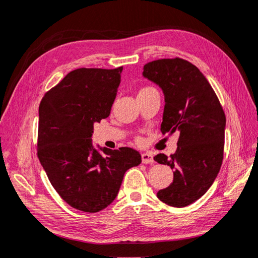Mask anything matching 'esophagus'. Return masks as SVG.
Wrapping results in <instances>:
<instances>
[{
    "label": "esophagus",
    "mask_w": 258,
    "mask_h": 258,
    "mask_svg": "<svg viewBox=\"0 0 258 258\" xmlns=\"http://www.w3.org/2000/svg\"><path fill=\"white\" fill-rule=\"evenodd\" d=\"M142 161H143V163H152L154 161L153 155H152L151 153H143L142 154Z\"/></svg>",
    "instance_id": "34e87169"
}]
</instances>
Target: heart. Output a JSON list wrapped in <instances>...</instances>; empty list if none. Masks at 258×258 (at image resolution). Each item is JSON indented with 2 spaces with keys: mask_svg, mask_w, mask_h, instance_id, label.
Here are the masks:
<instances>
[{
  "mask_svg": "<svg viewBox=\"0 0 258 258\" xmlns=\"http://www.w3.org/2000/svg\"><path fill=\"white\" fill-rule=\"evenodd\" d=\"M152 88H143V89L139 91V94H141V92H145V91H149V90H151Z\"/></svg>",
  "mask_w": 258,
  "mask_h": 258,
  "instance_id": "obj_1",
  "label": "heart"
}]
</instances>
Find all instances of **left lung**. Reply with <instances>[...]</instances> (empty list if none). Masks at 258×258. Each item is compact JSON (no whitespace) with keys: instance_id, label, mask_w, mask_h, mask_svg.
Returning a JSON list of instances; mask_svg holds the SVG:
<instances>
[{"instance_id":"left-lung-1","label":"left lung","mask_w":258,"mask_h":258,"mask_svg":"<svg viewBox=\"0 0 258 258\" xmlns=\"http://www.w3.org/2000/svg\"><path fill=\"white\" fill-rule=\"evenodd\" d=\"M143 77L164 96L162 134L179 133L175 154L154 160L174 169V180L157 196L171 207H186L204 196L219 172L226 117L208 80L184 59H159L143 69Z\"/></svg>"}]
</instances>
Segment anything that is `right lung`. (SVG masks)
Listing matches in <instances>:
<instances>
[{
    "label": "right lung",
    "instance_id": "right-lung-1",
    "mask_svg": "<svg viewBox=\"0 0 258 258\" xmlns=\"http://www.w3.org/2000/svg\"><path fill=\"white\" fill-rule=\"evenodd\" d=\"M122 70H74L41 100L39 160L61 199L81 212L111 205L125 171L142 162L130 147L92 144L94 124L111 113Z\"/></svg>",
    "mask_w": 258,
    "mask_h": 258
}]
</instances>
